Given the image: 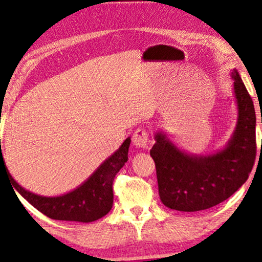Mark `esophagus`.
I'll use <instances>...</instances> for the list:
<instances>
[{
    "label": "esophagus",
    "mask_w": 262,
    "mask_h": 262,
    "mask_svg": "<svg viewBox=\"0 0 262 262\" xmlns=\"http://www.w3.org/2000/svg\"><path fill=\"white\" fill-rule=\"evenodd\" d=\"M132 140H134V144L137 147H146L148 142V131L143 127L137 128L134 132V136H132Z\"/></svg>",
    "instance_id": "obj_1"
}]
</instances>
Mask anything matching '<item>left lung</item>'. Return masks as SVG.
<instances>
[{"label":"left lung","mask_w":262,"mask_h":262,"mask_svg":"<svg viewBox=\"0 0 262 262\" xmlns=\"http://www.w3.org/2000/svg\"><path fill=\"white\" fill-rule=\"evenodd\" d=\"M232 77L239 119L226 148L208 157H192L164 135L155 137L150 155L156 164L160 200L168 208L207 210L228 199L248 179L256 157L255 110L238 71H233Z\"/></svg>","instance_id":"left-lung-1"}]
</instances>
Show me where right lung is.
Returning <instances> with one entry per match:
<instances>
[{"instance_id": "right-lung-1", "label": "right lung", "mask_w": 262, "mask_h": 262, "mask_svg": "<svg viewBox=\"0 0 262 262\" xmlns=\"http://www.w3.org/2000/svg\"><path fill=\"white\" fill-rule=\"evenodd\" d=\"M130 143L131 139L127 138L119 147V150L100 165L97 171L85 183L80 185L75 191L61 196L48 198V196H41L26 191L15 182L8 170L6 171L14 187L13 190L17 191L24 199L29 201L44 215L55 220L91 223V221L100 219L111 210L112 204H114L112 184H114L116 174L127 162ZM2 168L7 167L1 151V172Z\"/></svg>"}]
</instances>
